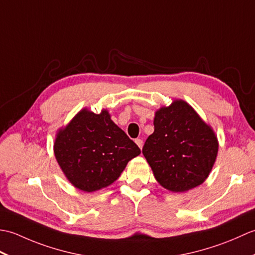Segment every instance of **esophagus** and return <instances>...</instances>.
Segmentation results:
<instances>
[{
    "mask_svg": "<svg viewBox=\"0 0 255 255\" xmlns=\"http://www.w3.org/2000/svg\"><path fill=\"white\" fill-rule=\"evenodd\" d=\"M134 142H136V143H137V145H138V147H139L140 149H142V145H143V141H142V140H141V139H136V140H134Z\"/></svg>",
    "mask_w": 255,
    "mask_h": 255,
    "instance_id": "obj_1",
    "label": "esophagus"
}]
</instances>
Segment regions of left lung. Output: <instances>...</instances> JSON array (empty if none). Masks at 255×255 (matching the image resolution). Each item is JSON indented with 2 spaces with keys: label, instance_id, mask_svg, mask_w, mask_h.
Listing matches in <instances>:
<instances>
[{
  "label": "left lung",
  "instance_id": "left-lung-1",
  "mask_svg": "<svg viewBox=\"0 0 255 255\" xmlns=\"http://www.w3.org/2000/svg\"><path fill=\"white\" fill-rule=\"evenodd\" d=\"M153 125L142 153L160 185L181 193L204 183L218 153L211 127L182 100L156 111Z\"/></svg>",
  "mask_w": 255,
  "mask_h": 255
}]
</instances>
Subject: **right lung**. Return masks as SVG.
<instances>
[{"instance_id":"1","label":"right lung","mask_w":255,"mask_h":255,"mask_svg":"<svg viewBox=\"0 0 255 255\" xmlns=\"http://www.w3.org/2000/svg\"><path fill=\"white\" fill-rule=\"evenodd\" d=\"M53 150L69 182L88 193L111 185L141 152L106 110L94 114L86 108L59 130Z\"/></svg>"}]
</instances>
